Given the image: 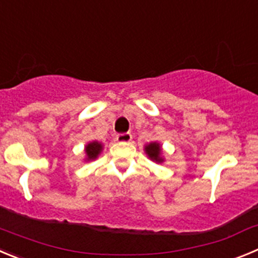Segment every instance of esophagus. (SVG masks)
<instances>
[{"instance_id": "1", "label": "esophagus", "mask_w": 258, "mask_h": 258, "mask_svg": "<svg viewBox=\"0 0 258 258\" xmlns=\"http://www.w3.org/2000/svg\"><path fill=\"white\" fill-rule=\"evenodd\" d=\"M115 139H117V141H119V143H130V141L132 140V135L130 134V132H124V134H118Z\"/></svg>"}]
</instances>
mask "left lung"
<instances>
[{"label":"left lung","instance_id":"8db88e82","mask_svg":"<svg viewBox=\"0 0 258 258\" xmlns=\"http://www.w3.org/2000/svg\"><path fill=\"white\" fill-rule=\"evenodd\" d=\"M145 153L149 158L156 163H163L164 159L162 156V146L159 143H150L145 146Z\"/></svg>","mask_w":258,"mask_h":258}]
</instances>
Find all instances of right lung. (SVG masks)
<instances>
[{
    "label": "right lung",
    "mask_w": 258,
    "mask_h": 258,
    "mask_svg": "<svg viewBox=\"0 0 258 258\" xmlns=\"http://www.w3.org/2000/svg\"><path fill=\"white\" fill-rule=\"evenodd\" d=\"M102 150H103V145L100 143H98V141H91V143H89L88 145L85 146L86 160L90 162V160L96 159Z\"/></svg>",
    "instance_id": "add662e5"
}]
</instances>
